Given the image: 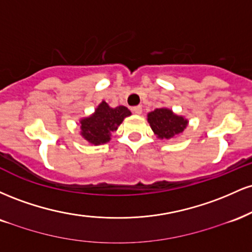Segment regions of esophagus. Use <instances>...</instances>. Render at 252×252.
I'll return each instance as SVG.
<instances>
[{
	"label": "esophagus",
	"instance_id": "34e87169",
	"mask_svg": "<svg viewBox=\"0 0 252 252\" xmlns=\"http://www.w3.org/2000/svg\"><path fill=\"white\" fill-rule=\"evenodd\" d=\"M132 112L136 115H141L142 114V106H140V105L134 106V108H132Z\"/></svg>",
	"mask_w": 252,
	"mask_h": 252
}]
</instances>
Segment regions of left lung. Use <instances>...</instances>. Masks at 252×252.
Here are the masks:
<instances>
[{"label":"left lung","mask_w":252,"mask_h":252,"mask_svg":"<svg viewBox=\"0 0 252 252\" xmlns=\"http://www.w3.org/2000/svg\"><path fill=\"white\" fill-rule=\"evenodd\" d=\"M150 128L160 140H173L181 135L189 126V120L176 115L169 108H158L147 115Z\"/></svg>","instance_id":"8db88e82"}]
</instances>
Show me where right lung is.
<instances>
[{"label": "right lung", "instance_id": "add662e5", "mask_svg": "<svg viewBox=\"0 0 252 252\" xmlns=\"http://www.w3.org/2000/svg\"><path fill=\"white\" fill-rule=\"evenodd\" d=\"M130 115L131 111L126 106L111 108L105 100H102L94 114L79 120L80 135L92 146L108 143L111 140V132L116 131L124 118Z\"/></svg>", "mask_w": 252, "mask_h": 252}]
</instances>
